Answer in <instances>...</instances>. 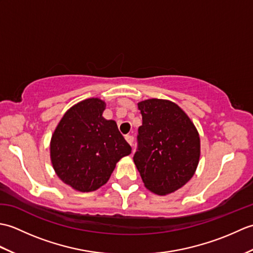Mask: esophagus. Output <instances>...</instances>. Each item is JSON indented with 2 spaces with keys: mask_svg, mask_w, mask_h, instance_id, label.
I'll list each match as a JSON object with an SVG mask.
<instances>
[{
  "mask_svg": "<svg viewBox=\"0 0 253 253\" xmlns=\"http://www.w3.org/2000/svg\"><path fill=\"white\" fill-rule=\"evenodd\" d=\"M126 141L129 143L131 147L133 146V137L132 136H126Z\"/></svg>",
  "mask_w": 253,
  "mask_h": 253,
  "instance_id": "34e87169",
  "label": "esophagus"
}]
</instances>
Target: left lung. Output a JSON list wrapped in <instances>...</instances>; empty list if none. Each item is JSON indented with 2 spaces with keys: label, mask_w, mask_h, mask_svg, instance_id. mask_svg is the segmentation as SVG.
<instances>
[{
  "label": "left lung",
  "mask_w": 253,
  "mask_h": 253,
  "mask_svg": "<svg viewBox=\"0 0 253 253\" xmlns=\"http://www.w3.org/2000/svg\"><path fill=\"white\" fill-rule=\"evenodd\" d=\"M142 125L133 162L150 191L174 192L195 174L200 158V137L186 113L174 102L149 99L138 103Z\"/></svg>",
  "instance_id": "1"
}]
</instances>
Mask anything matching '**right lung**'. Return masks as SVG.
Listing matches in <instances>:
<instances>
[{
    "instance_id": "add662e5",
    "label": "right lung",
    "mask_w": 253,
    "mask_h": 253,
    "mask_svg": "<svg viewBox=\"0 0 253 253\" xmlns=\"http://www.w3.org/2000/svg\"><path fill=\"white\" fill-rule=\"evenodd\" d=\"M105 102L84 100L69 109L52 135L51 162L60 179L75 190L89 192L106 184L131 147L115 121L102 116Z\"/></svg>"
}]
</instances>
